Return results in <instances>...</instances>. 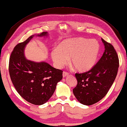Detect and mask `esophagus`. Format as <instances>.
Listing matches in <instances>:
<instances>
[{"label": "esophagus", "instance_id": "obj_1", "mask_svg": "<svg viewBox=\"0 0 127 127\" xmlns=\"http://www.w3.org/2000/svg\"><path fill=\"white\" fill-rule=\"evenodd\" d=\"M68 74H69V73H68V72L64 71V72H63V77H66V76H67V75H68Z\"/></svg>", "mask_w": 127, "mask_h": 127}]
</instances>
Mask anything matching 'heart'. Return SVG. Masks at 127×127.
<instances>
[{"instance_id":"1","label":"heart","mask_w":127,"mask_h":127,"mask_svg":"<svg viewBox=\"0 0 127 127\" xmlns=\"http://www.w3.org/2000/svg\"><path fill=\"white\" fill-rule=\"evenodd\" d=\"M100 51L98 42L84 38H73L60 42L51 53L56 67H63L70 58V64L76 71L84 73L92 69L97 62Z\"/></svg>"}]
</instances>
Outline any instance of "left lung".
<instances>
[{"label":"left lung","mask_w":127,"mask_h":127,"mask_svg":"<svg viewBox=\"0 0 127 127\" xmlns=\"http://www.w3.org/2000/svg\"><path fill=\"white\" fill-rule=\"evenodd\" d=\"M104 52L90 71L76 73L77 86L73 89L76 99L84 105H92L101 100L113 84L118 73L119 61L111 44L102 38Z\"/></svg>","instance_id":"obj_1"}]
</instances>
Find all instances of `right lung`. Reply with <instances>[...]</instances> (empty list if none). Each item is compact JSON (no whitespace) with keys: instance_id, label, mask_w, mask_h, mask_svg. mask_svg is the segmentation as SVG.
<instances>
[{"instance_id":"right-lung-1","label":"right lung","mask_w":127,"mask_h":127,"mask_svg":"<svg viewBox=\"0 0 127 127\" xmlns=\"http://www.w3.org/2000/svg\"><path fill=\"white\" fill-rule=\"evenodd\" d=\"M34 35L14 48L9 58V72L18 93L29 103L41 105L53 95L58 82L63 78V71L45 62H34L25 58V46ZM47 35V32H44L36 36Z\"/></svg>"}]
</instances>
